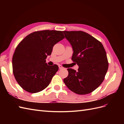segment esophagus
Returning <instances> with one entry per match:
<instances>
[{
  "instance_id": "34e87169",
  "label": "esophagus",
  "mask_w": 124,
  "mask_h": 124,
  "mask_svg": "<svg viewBox=\"0 0 124 124\" xmlns=\"http://www.w3.org/2000/svg\"><path fill=\"white\" fill-rule=\"evenodd\" d=\"M58 67H59V68L60 69H62L63 68V67H62L61 65H59V66H58Z\"/></svg>"
}]
</instances>
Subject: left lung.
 I'll list each match as a JSON object with an SVG mask.
<instances>
[{"label":"left lung","instance_id":"obj_1","mask_svg":"<svg viewBox=\"0 0 124 124\" xmlns=\"http://www.w3.org/2000/svg\"><path fill=\"white\" fill-rule=\"evenodd\" d=\"M72 46L71 59L78 66V71L68 68L63 82L70 91L78 95L88 94L102 83L108 69L106 51L100 41L82 31H63Z\"/></svg>","mask_w":124,"mask_h":124}]
</instances>
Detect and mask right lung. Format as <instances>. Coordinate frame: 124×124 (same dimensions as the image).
Returning <instances> with one entry per match:
<instances>
[{
  "label": "right lung",
  "instance_id": "right-lung-1",
  "mask_svg": "<svg viewBox=\"0 0 124 124\" xmlns=\"http://www.w3.org/2000/svg\"><path fill=\"white\" fill-rule=\"evenodd\" d=\"M64 38L62 31L45 30L31 33L18 44L12 57L13 72L25 91L36 93L49 85L58 67L48 66L46 59L54 45Z\"/></svg>",
  "mask_w": 124,
  "mask_h": 124
}]
</instances>
